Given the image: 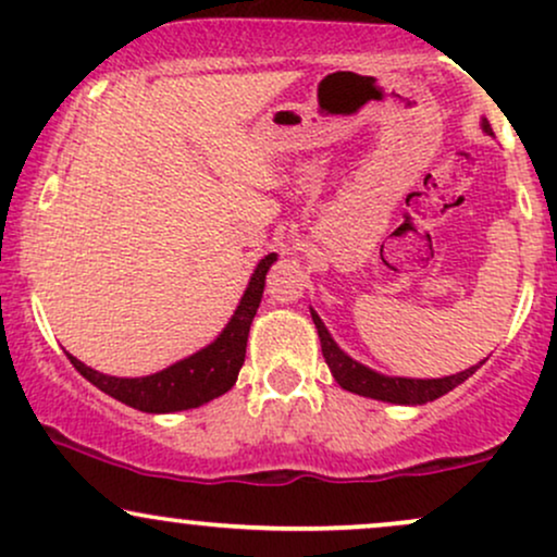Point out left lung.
Masks as SVG:
<instances>
[{"label":"left lung","mask_w":557,"mask_h":557,"mask_svg":"<svg viewBox=\"0 0 557 557\" xmlns=\"http://www.w3.org/2000/svg\"><path fill=\"white\" fill-rule=\"evenodd\" d=\"M482 131L492 133V127L487 120H482ZM311 319H314L317 332H319V343H322V354L324 361H327L332 376L343 389L348 393L363 395V398H374V400H385V403H398V406H421V403L437 400L440 395L450 393L453 387H458L461 382L469 380L471 374L482 367L484 361H479L476 367L463 369V372L450 374V376H440V380H411V376H387L374 372V369L363 367L356 359H350L348 354L332 341V335L324 327V322L319 319V314L311 309Z\"/></svg>","instance_id":"1"}]
</instances>
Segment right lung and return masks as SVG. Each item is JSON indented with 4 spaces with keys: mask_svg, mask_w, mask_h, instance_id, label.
<instances>
[{
    "mask_svg": "<svg viewBox=\"0 0 557 557\" xmlns=\"http://www.w3.org/2000/svg\"><path fill=\"white\" fill-rule=\"evenodd\" d=\"M274 261H277V253H267L259 261L257 270L251 274V283L243 293L238 309L230 317L225 330L216 335L214 343L196 350L188 359L175 361L172 367L162 369V372L149 376H112L96 372V369L86 367V363L70 354L67 359L101 393L112 395L114 400L146 413L188 411V408H198L203 403L220 398V395H225L235 385L243 361H246L248 330H251L253 317H257L267 272H270Z\"/></svg>",
    "mask_w": 557,
    "mask_h": 557,
    "instance_id": "obj_1",
    "label": "right lung"
}]
</instances>
